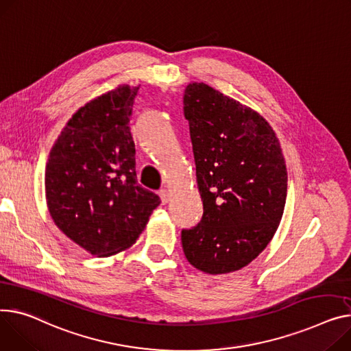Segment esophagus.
<instances>
[{
	"mask_svg": "<svg viewBox=\"0 0 351 351\" xmlns=\"http://www.w3.org/2000/svg\"><path fill=\"white\" fill-rule=\"evenodd\" d=\"M159 196H160L163 204H167L169 202V197H171V195H169V192L167 189H160L159 191Z\"/></svg>",
	"mask_w": 351,
	"mask_h": 351,
	"instance_id": "34e87169",
	"label": "esophagus"
}]
</instances>
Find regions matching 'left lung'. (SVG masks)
Returning a JSON list of instances; mask_svg holds the SVG:
<instances>
[{
	"mask_svg": "<svg viewBox=\"0 0 351 351\" xmlns=\"http://www.w3.org/2000/svg\"><path fill=\"white\" fill-rule=\"evenodd\" d=\"M203 216L182 230L188 261L206 274L239 271L272 240L288 189L278 138L258 112L204 83L183 95Z\"/></svg>",
	"mask_w": 351,
	"mask_h": 351,
	"instance_id": "8db88e82",
	"label": "left lung"
}]
</instances>
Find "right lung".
Listing matches in <instances>:
<instances>
[{
    "label": "right lung",
    "instance_id": "add662e5",
    "mask_svg": "<svg viewBox=\"0 0 351 351\" xmlns=\"http://www.w3.org/2000/svg\"><path fill=\"white\" fill-rule=\"evenodd\" d=\"M138 88L123 84L80 107L46 163V203L55 224L97 256L131 247L160 203L136 180L130 119Z\"/></svg>",
    "mask_w": 351,
    "mask_h": 351
}]
</instances>
